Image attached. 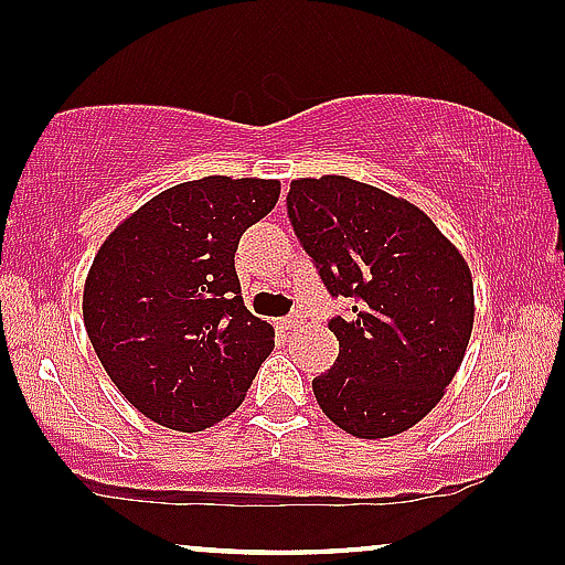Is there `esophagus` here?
I'll return each mask as SVG.
<instances>
[{
	"label": "esophagus",
	"mask_w": 565,
	"mask_h": 565,
	"mask_svg": "<svg viewBox=\"0 0 565 565\" xmlns=\"http://www.w3.org/2000/svg\"><path fill=\"white\" fill-rule=\"evenodd\" d=\"M301 323V315H288V318H280L277 320V326H280L282 331H290V329H296V326Z\"/></svg>",
	"instance_id": "1"
}]
</instances>
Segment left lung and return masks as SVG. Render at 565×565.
<instances>
[{
	"label": "left lung",
	"mask_w": 565,
	"mask_h": 565,
	"mask_svg": "<svg viewBox=\"0 0 565 565\" xmlns=\"http://www.w3.org/2000/svg\"><path fill=\"white\" fill-rule=\"evenodd\" d=\"M288 217L331 296H353L331 318L339 355L312 380L331 423L385 439L420 423L445 396L469 348V264L406 199L342 174L290 183Z\"/></svg>",
	"instance_id": "1"
}]
</instances>
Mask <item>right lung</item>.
<instances>
[{
  "instance_id": "right-lung-1",
  "label": "right lung",
  "mask_w": 565,
  "mask_h": 565,
  "mask_svg": "<svg viewBox=\"0 0 565 565\" xmlns=\"http://www.w3.org/2000/svg\"><path fill=\"white\" fill-rule=\"evenodd\" d=\"M277 199V180H191L131 212L96 253L88 339L126 402L159 426L221 423L275 348V329L242 301L234 253Z\"/></svg>"
}]
</instances>
